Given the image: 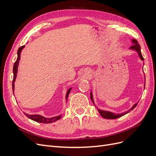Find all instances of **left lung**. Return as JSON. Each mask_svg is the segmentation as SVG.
Masks as SVG:
<instances>
[{"mask_svg":"<svg viewBox=\"0 0 156 156\" xmlns=\"http://www.w3.org/2000/svg\"><path fill=\"white\" fill-rule=\"evenodd\" d=\"M132 42L134 44L133 45L130 47V49H133V50H135L136 51V52H137V53L139 54V56L140 58L141 59V60H144V58L143 56L142 55V54H141V51H140V45L138 44L137 41H136V40H134L133 39L132 40ZM144 87H145V83H144ZM90 98H91V100L92 101V103L94 104V100H93V97H92V92H90ZM136 105H137V103H135V104L129 110H128L126 112H124L123 113H120V114H116V113H113V112H111L110 111H103V110H100V109H98L99 112H100V114L101 115V116L104 118V119H118V118H120L122 116L125 115L126 114H127V113H128L129 111H131V110H133V108L136 106Z\"/></svg>","mask_w":156,"mask_h":156,"instance_id":"1","label":"left lung"}]
</instances>
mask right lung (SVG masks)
I'll return each mask as SVG.
<instances>
[{
	"label": "right lung",
	"mask_w": 156,
	"mask_h": 156,
	"mask_svg": "<svg viewBox=\"0 0 156 156\" xmlns=\"http://www.w3.org/2000/svg\"><path fill=\"white\" fill-rule=\"evenodd\" d=\"M25 48V45L20 47V48L18 49L17 51V60L14 63L13 65V81H12V90H13V92L14 91V82L16 81V76H17V68H18V65H19V62H20V55H21V52L22 51V49ZM72 90V88H70L69 89H68V90L67 91L66 93V100H68V95ZM25 116H27L28 118H29L30 119L36 121L37 122H40V123H44V124H49V123H52V122H56V120H59L61 118V115L60 116H55V117H52L50 118V119H48V118H45L43 116L41 115H28L27 113L25 112Z\"/></svg>",
	"instance_id": "add662e5"
}]
</instances>
